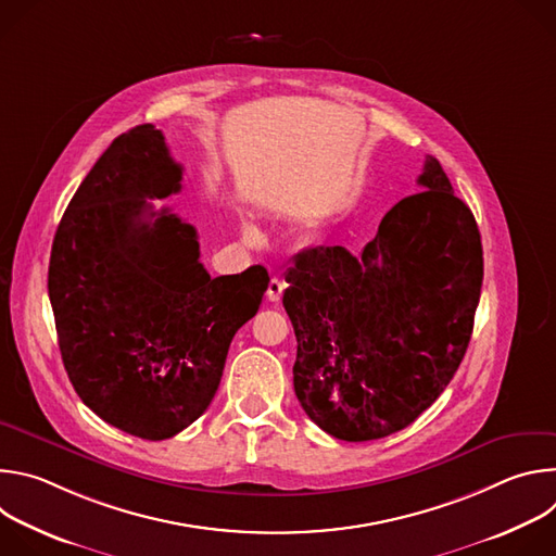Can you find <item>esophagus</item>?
<instances>
[{"label": "esophagus", "instance_id": "1", "mask_svg": "<svg viewBox=\"0 0 556 556\" xmlns=\"http://www.w3.org/2000/svg\"><path fill=\"white\" fill-rule=\"evenodd\" d=\"M283 290H286V281L281 279V277H273L270 279V283H268V299L270 301H279L281 299V294H283Z\"/></svg>", "mask_w": 556, "mask_h": 556}]
</instances>
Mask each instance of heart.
I'll list each match as a JSON object with an SVG mask.
<instances>
[{"mask_svg": "<svg viewBox=\"0 0 556 556\" xmlns=\"http://www.w3.org/2000/svg\"><path fill=\"white\" fill-rule=\"evenodd\" d=\"M244 232H247L249 237H255V235H257V230H255L253 226H244Z\"/></svg>", "mask_w": 556, "mask_h": 556, "instance_id": "heart-1", "label": "heart"}]
</instances>
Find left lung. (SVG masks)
<instances>
[{
  "label": "left lung",
  "mask_w": 556,
  "mask_h": 556,
  "mask_svg": "<svg viewBox=\"0 0 556 556\" xmlns=\"http://www.w3.org/2000/svg\"><path fill=\"white\" fill-rule=\"evenodd\" d=\"M418 185L354 257L296 255L283 307L296 337L294 393L314 425L345 442L409 427L457 371L484 279L478 222L427 155Z\"/></svg>",
  "instance_id": "1"
}]
</instances>
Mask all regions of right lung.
Returning a JSON list of instances; mask_svg holds the SVG:
<instances>
[{
  "label": "right lung",
  "mask_w": 556,
  "mask_h": 556,
  "mask_svg": "<svg viewBox=\"0 0 556 556\" xmlns=\"http://www.w3.org/2000/svg\"><path fill=\"white\" fill-rule=\"evenodd\" d=\"M180 189L182 167L161 129L121 134L70 200L48 268L59 350L78 399L153 442L206 412L230 341L270 281L264 266L206 273L198 230L149 202Z\"/></svg>",
  "instance_id": "right-lung-1"
}]
</instances>
